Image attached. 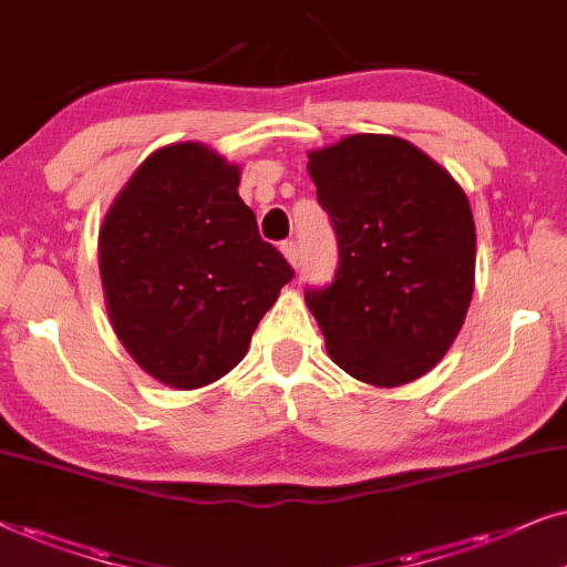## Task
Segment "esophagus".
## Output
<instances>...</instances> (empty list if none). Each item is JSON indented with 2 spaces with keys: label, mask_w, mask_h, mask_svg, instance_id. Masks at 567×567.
I'll return each mask as SVG.
<instances>
[{
  "label": "esophagus",
  "mask_w": 567,
  "mask_h": 567,
  "mask_svg": "<svg viewBox=\"0 0 567 567\" xmlns=\"http://www.w3.org/2000/svg\"><path fill=\"white\" fill-rule=\"evenodd\" d=\"M279 248H282L285 259H288V261L292 264V267H298V264H300V251H298V244H296V240H285V244L279 246Z\"/></svg>",
  "instance_id": "obj_1"
}]
</instances>
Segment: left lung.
<instances>
[{
  "mask_svg": "<svg viewBox=\"0 0 567 567\" xmlns=\"http://www.w3.org/2000/svg\"><path fill=\"white\" fill-rule=\"evenodd\" d=\"M337 236V271L306 303L329 358L402 386L449 352L474 290V220L462 186L410 142L352 134L308 155Z\"/></svg>",
  "mask_w": 567,
  "mask_h": 567,
  "instance_id": "8db88e82",
  "label": "left lung"
}]
</instances>
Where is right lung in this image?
I'll list each match as a JSON object with an SVG mask.
<instances>
[{
  "label": "right lung",
  "mask_w": 567,
  "mask_h": 567,
  "mask_svg": "<svg viewBox=\"0 0 567 567\" xmlns=\"http://www.w3.org/2000/svg\"><path fill=\"white\" fill-rule=\"evenodd\" d=\"M238 168L196 142L157 150L113 202L101 277L121 344L173 389L236 368L296 271L259 236Z\"/></svg>",
  "instance_id": "obj_1"
}]
</instances>
